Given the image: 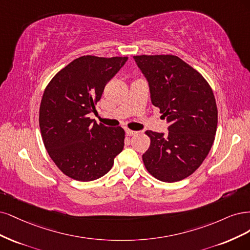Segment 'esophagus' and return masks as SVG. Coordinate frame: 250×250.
<instances>
[{
  "label": "esophagus",
  "instance_id": "34e87169",
  "mask_svg": "<svg viewBox=\"0 0 250 250\" xmlns=\"http://www.w3.org/2000/svg\"><path fill=\"white\" fill-rule=\"evenodd\" d=\"M136 134H137V132H135V131H132V130H126V131H125V135H126L127 137L134 136V135H136Z\"/></svg>",
  "mask_w": 250,
  "mask_h": 250
}]
</instances>
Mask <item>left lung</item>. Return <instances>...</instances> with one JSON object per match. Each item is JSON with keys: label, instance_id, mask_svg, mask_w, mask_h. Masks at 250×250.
<instances>
[{"label": "left lung", "instance_id": "left-lung-1", "mask_svg": "<svg viewBox=\"0 0 250 250\" xmlns=\"http://www.w3.org/2000/svg\"><path fill=\"white\" fill-rule=\"evenodd\" d=\"M134 59L147 79L152 104L169 124L168 134L146 132L150 146L142 155L144 166L159 181H182L203 164L215 140L218 111L213 90L178 56Z\"/></svg>", "mask_w": 250, "mask_h": 250}]
</instances>
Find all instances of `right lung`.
<instances>
[{
	"instance_id": "obj_1",
	"label": "right lung",
	"mask_w": 250,
	"mask_h": 250,
	"mask_svg": "<svg viewBox=\"0 0 250 250\" xmlns=\"http://www.w3.org/2000/svg\"><path fill=\"white\" fill-rule=\"evenodd\" d=\"M127 57L86 55L71 61L45 87L39 126L53 162L68 178L90 182L102 178L124 149L123 127H108L89 117L104 88Z\"/></svg>"
}]
</instances>
